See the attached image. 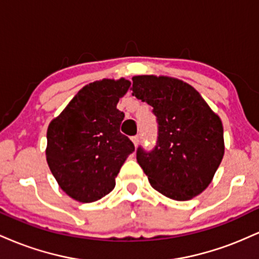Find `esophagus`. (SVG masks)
<instances>
[{"label": "esophagus", "mask_w": 259, "mask_h": 259, "mask_svg": "<svg viewBox=\"0 0 259 259\" xmlns=\"http://www.w3.org/2000/svg\"><path fill=\"white\" fill-rule=\"evenodd\" d=\"M132 141H133V144L135 145V147L138 146V145H139V141H140L139 136H133V138H132Z\"/></svg>", "instance_id": "34e87169"}]
</instances>
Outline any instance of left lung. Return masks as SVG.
Here are the masks:
<instances>
[{"instance_id":"8db88e82","label":"left lung","mask_w":259,"mask_h":259,"mask_svg":"<svg viewBox=\"0 0 259 259\" xmlns=\"http://www.w3.org/2000/svg\"><path fill=\"white\" fill-rule=\"evenodd\" d=\"M132 90L153 107L158 121L154 150L145 152L140 147L136 153L151 186L177 201L202 194L224 156L219 115L195 88L171 76H133Z\"/></svg>"}]
</instances>
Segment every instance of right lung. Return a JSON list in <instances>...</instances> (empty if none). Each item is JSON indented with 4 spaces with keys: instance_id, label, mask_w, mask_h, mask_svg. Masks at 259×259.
Listing matches in <instances>:
<instances>
[{
    "instance_id": "right-lung-1",
    "label": "right lung",
    "mask_w": 259,
    "mask_h": 259,
    "mask_svg": "<svg viewBox=\"0 0 259 259\" xmlns=\"http://www.w3.org/2000/svg\"><path fill=\"white\" fill-rule=\"evenodd\" d=\"M130 84L124 78L90 82L50 123L47 164L73 200L90 203L109 194L121 165L135 150L119 132L124 113L117 108Z\"/></svg>"
}]
</instances>
